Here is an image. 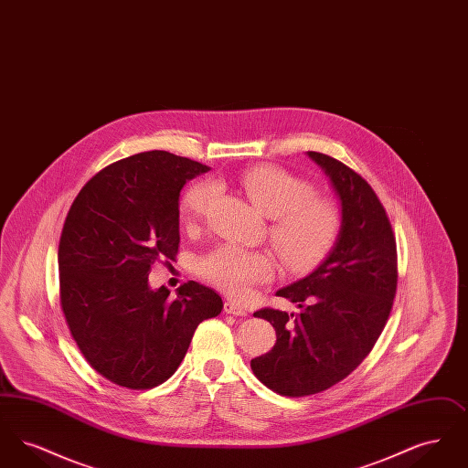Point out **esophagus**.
<instances>
[{
  "label": "esophagus",
  "instance_id": "34e87169",
  "mask_svg": "<svg viewBox=\"0 0 468 468\" xmlns=\"http://www.w3.org/2000/svg\"><path fill=\"white\" fill-rule=\"evenodd\" d=\"M224 312L233 314V315H247V309L244 305H240L239 302H233V300L224 302Z\"/></svg>",
  "mask_w": 468,
  "mask_h": 468
}]
</instances>
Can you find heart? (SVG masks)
Instances as JSON below:
<instances>
[{
  "label": "heart",
  "mask_w": 468,
  "mask_h": 468,
  "mask_svg": "<svg viewBox=\"0 0 468 468\" xmlns=\"http://www.w3.org/2000/svg\"><path fill=\"white\" fill-rule=\"evenodd\" d=\"M239 182L252 205L271 219L270 240L291 270H309L330 252L340 229V210L334 200L314 195L309 182L271 165L245 170ZM216 197V184H195L182 201L186 223H198ZM200 273L240 298L275 275V261L263 250L223 244L201 258Z\"/></svg>",
  "instance_id": "1"
}]
</instances>
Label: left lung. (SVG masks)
<instances>
[{"instance_id": "8db88e82", "label": "left lung", "mask_w": 468, "mask_h": 468, "mask_svg": "<svg viewBox=\"0 0 468 468\" xmlns=\"http://www.w3.org/2000/svg\"><path fill=\"white\" fill-rule=\"evenodd\" d=\"M307 154L330 178L342 221L328 256L277 291L300 312H254L275 328L277 342L250 368L284 397L321 393L356 368L384 330L399 279L395 235L370 184L335 157Z\"/></svg>"}]
</instances>
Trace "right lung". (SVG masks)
Returning <instances> with one entry per match:
<instances>
[{
    "mask_svg": "<svg viewBox=\"0 0 468 468\" xmlns=\"http://www.w3.org/2000/svg\"><path fill=\"white\" fill-rule=\"evenodd\" d=\"M198 161L149 151L112 163L80 189L59 240L61 307L90 367L113 384L151 389L172 378L201 321L221 296L189 281L149 286L151 268L178 250L184 184L208 172Z\"/></svg>",
    "mask_w": 468,
    "mask_h": 468,
    "instance_id": "right-lung-1",
    "label": "right lung"
}]
</instances>
